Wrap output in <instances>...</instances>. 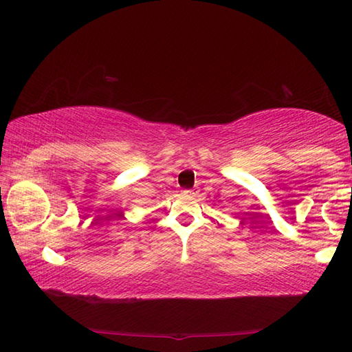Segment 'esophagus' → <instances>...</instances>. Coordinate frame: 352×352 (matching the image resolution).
Here are the masks:
<instances>
[{
	"label": "esophagus",
	"mask_w": 352,
	"mask_h": 352,
	"mask_svg": "<svg viewBox=\"0 0 352 352\" xmlns=\"http://www.w3.org/2000/svg\"><path fill=\"white\" fill-rule=\"evenodd\" d=\"M184 193L188 195V196H195V195H196L195 190H186V192H184Z\"/></svg>",
	"instance_id": "34e87169"
}]
</instances>
